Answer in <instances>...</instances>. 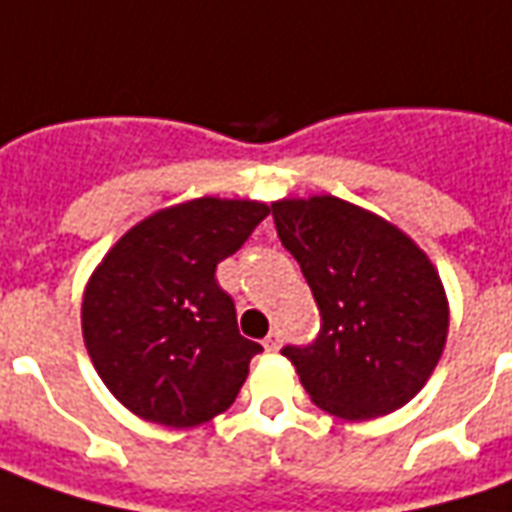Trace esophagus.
I'll return each mask as SVG.
<instances>
[{
	"mask_svg": "<svg viewBox=\"0 0 512 512\" xmlns=\"http://www.w3.org/2000/svg\"><path fill=\"white\" fill-rule=\"evenodd\" d=\"M263 345H266V351H279V345H282V334H279V329H271V332L266 334Z\"/></svg>",
	"mask_w": 512,
	"mask_h": 512,
	"instance_id": "esophagus-1",
	"label": "esophagus"
}]
</instances>
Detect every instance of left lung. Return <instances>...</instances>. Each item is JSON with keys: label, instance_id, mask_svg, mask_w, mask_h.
<instances>
[{"label": "left lung", "instance_id": "8db88e82", "mask_svg": "<svg viewBox=\"0 0 512 512\" xmlns=\"http://www.w3.org/2000/svg\"><path fill=\"white\" fill-rule=\"evenodd\" d=\"M271 213L321 310L310 345L282 348L312 403L354 422L406 406L450 329L428 255L395 224L332 194L271 202Z\"/></svg>", "mask_w": 512, "mask_h": 512}]
</instances>
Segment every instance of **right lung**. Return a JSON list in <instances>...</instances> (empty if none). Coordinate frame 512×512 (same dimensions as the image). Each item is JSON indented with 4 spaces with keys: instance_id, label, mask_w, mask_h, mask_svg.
<instances>
[{
    "instance_id": "add662e5",
    "label": "right lung",
    "mask_w": 512,
    "mask_h": 512,
    "mask_svg": "<svg viewBox=\"0 0 512 512\" xmlns=\"http://www.w3.org/2000/svg\"><path fill=\"white\" fill-rule=\"evenodd\" d=\"M271 208L255 200L180 202L134 224L84 288L82 334L106 389L136 417L197 428L233 406L252 356L216 266Z\"/></svg>"
}]
</instances>
